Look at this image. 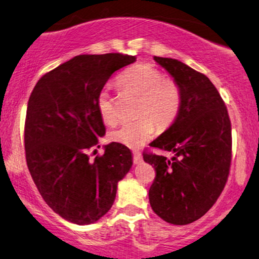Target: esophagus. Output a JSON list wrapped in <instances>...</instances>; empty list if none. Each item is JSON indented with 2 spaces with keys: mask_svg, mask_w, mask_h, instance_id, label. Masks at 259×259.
Masks as SVG:
<instances>
[{
  "mask_svg": "<svg viewBox=\"0 0 259 259\" xmlns=\"http://www.w3.org/2000/svg\"><path fill=\"white\" fill-rule=\"evenodd\" d=\"M133 156H134L133 160H134V163H135V164H138V163L141 162L142 158H141V153H140V151H138V150L133 151Z\"/></svg>",
  "mask_w": 259,
  "mask_h": 259,
  "instance_id": "obj_1",
  "label": "esophagus"
}]
</instances>
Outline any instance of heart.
<instances>
[{
    "label": "heart",
    "mask_w": 259,
    "mask_h": 259,
    "mask_svg": "<svg viewBox=\"0 0 259 259\" xmlns=\"http://www.w3.org/2000/svg\"><path fill=\"white\" fill-rule=\"evenodd\" d=\"M124 90L138 96L134 114L136 119L125 121L111 132V139L127 147L147 142L158 129H167L177 119L183 103V90L175 79L164 78L152 64L140 63L130 67L119 76ZM97 108L102 120L114 124L118 119L113 99L107 89L97 96Z\"/></svg>",
    "instance_id": "obj_1"
}]
</instances>
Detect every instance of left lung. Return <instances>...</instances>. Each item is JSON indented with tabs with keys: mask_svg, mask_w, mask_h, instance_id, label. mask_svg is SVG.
Returning <instances> with one entry per match:
<instances>
[{
	"mask_svg": "<svg viewBox=\"0 0 259 259\" xmlns=\"http://www.w3.org/2000/svg\"><path fill=\"white\" fill-rule=\"evenodd\" d=\"M179 82L181 109L174 123L151 147L173 153L171 159L144 151L156 177L148 191L153 212L174 225L204 215L227 184L231 165V123L227 106L204 74L173 58L156 57Z\"/></svg>",
	"mask_w": 259,
	"mask_h": 259,
	"instance_id": "left-lung-1",
	"label": "left lung"
}]
</instances>
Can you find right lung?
Returning a JSON list of instances; mask_svg holds the SVG:
<instances>
[{
	"mask_svg": "<svg viewBox=\"0 0 259 259\" xmlns=\"http://www.w3.org/2000/svg\"><path fill=\"white\" fill-rule=\"evenodd\" d=\"M135 61L123 53L75 56L41 76L29 97L26 164L45 202L74 224L105 215L133 165L130 150L118 142L95 159L89 152L106 134L97 108L100 91L113 73Z\"/></svg>",
	"mask_w": 259,
	"mask_h": 259,
	"instance_id": "1",
	"label": "right lung"
}]
</instances>
